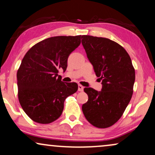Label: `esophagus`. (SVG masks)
Wrapping results in <instances>:
<instances>
[{
    "instance_id": "obj_1",
    "label": "esophagus",
    "mask_w": 155,
    "mask_h": 155,
    "mask_svg": "<svg viewBox=\"0 0 155 155\" xmlns=\"http://www.w3.org/2000/svg\"><path fill=\"white\" fill-rule=\"evenodd\" d=\"M84 90V87L82 86L81 84H78V91L80 92H82Z\"/></svg>"
}]
</instances>
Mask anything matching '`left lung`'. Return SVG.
I'll list each match as a JSON object with an SVG mask.
<instances>
[{
	"instance_id": "left-lung-1",
	"label": "left lung",
	"mask_w": 155,
	"mask_h": 155,
	"mask_svg": "<svg viewBox=\"0 0 155 155\" xmlns=\"http://www.w3.org/2000/svg\"><path fill=\"white\" fill-rule=\"evenodd\" d=\"M81 38L87 56L102 84L100 92L91 87L84 89L88 100L82 110L92 126L106 128L119 120L130 102L135 69L130 56L116 42L89 35Z\"/></svg>"
}]
</instances>
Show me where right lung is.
<instances>
[{"mask_svg":"<svg viewBox=\"0 0 155 155\" xmlns=\"http://www.w3.org/2000/svg\"><path fill=\"white\" fill-rule=\"evenodd\" d=\"M81 35L48 38L26 53L17 73L18 99L34 121L50 124L62 114L64 101L77 92L76 82L65 83L58 77L67 68L69 55L80 44Z\"/></svg>","mask_w":155,"mask_h":155,"instance_id":"obj_1","label":"right lung"}]
</instances>
